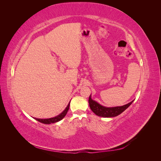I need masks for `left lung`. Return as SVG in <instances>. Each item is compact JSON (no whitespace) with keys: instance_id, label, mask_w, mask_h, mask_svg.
<instances>
[{"instance_id":"left-lung-1","label":"left lung","mask_w":161,"mask_h":161,"mask_svg":"<svg viewBox=\"0 0 161 161\" xmlns=\"http://www.w3.org/2000/svg\"><path fill=\"white\" fill-rule=\"evenodd\" d=\"M91 97V95H90L89 99H88V103H89L90 108L92 111H93L95 115L103 118L115 117V116L121 114L122 113L125 111L133 102V100L131 102H129V103L121 106V107H106L97 103V102H95V100H92V98Z\"/></svg>"}]
</instances>
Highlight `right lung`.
<instances>
[{"label": "right lung", "instance_id": "add662e5", "mask_svg": "<svg viewBox=\"0 0 161 161\" xmlns=\"http://www.w3.org/2000/svg\"><path fill=\"white\" fill-rule=\"evenodd\" d=\"M70 102H69V104H68L66 108L64 109V111L62 113H61V114H60L59 115H58L57 116H56V117L51 118H47V119H40V118H35V119H36L37 121H39L40 122H42V123H43V124H46V125L59 122V121L61 120V119H62L65 117V116H66V114L68 113V109H69Z\"/></svg>", "mask_w": 161, "mask_h": 161}]
</instances>
